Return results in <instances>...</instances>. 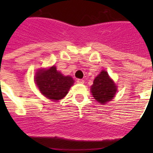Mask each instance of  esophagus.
<instances>
[{
    "mask_svg": "<svg viewBox=\"0 0 153 153\" xmlns=\"http://www.w3.org/2000/svg\"><path fill=\"white\" fill-rule=\"evenodd\" d=\"M76 83L83 84V83H84V80H83V79H76Z\"/></svg>",
    "mask_w": 153,
    "mask_h": 153,
    "instance_id": "34e87169",
    "label": "esophagus"
}]
</instances>
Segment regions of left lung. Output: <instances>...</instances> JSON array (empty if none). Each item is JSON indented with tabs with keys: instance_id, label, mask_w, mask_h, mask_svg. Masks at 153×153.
Wrapping results in <instances>:
<instances>
[{
	"instance_id": "obj_1",
	"label": "left lung",
	"mask_w": 153,
	"mask_h": 153,
	"mask_svg": "<svg viewBox=\"0 0 153 153\" xmlns=\"http://www.w3.org/2000/svg\"><path fill=\"white\" fill-rule=\"evenodd\" d=\"M90 90L92 95L97 102L106 104L109 101H111L115 97L117 86L109 77L106 70H102L93 80V84L91 86Z\"/></svg>"
}]
</instances>
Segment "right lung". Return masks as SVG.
Returning a JSON list of instances; mask_svg holds the SVG:
<instances>
[{"instance_id":"1","label":"right lung","mask_w":153,"mask_h":153,"mask_svg":"<svg viewBox=\"0 0 153 153\" xmlns=\"http://www.w3.org/2000/svg\"><path fill=\"white\" fill-rule=\"evenodd\" d=\"M35 83L40 93L53 101L60 100L68 93L74 80L70 76H63L55 66L40 69L35 75Z\"/></svg>"}]
</instances>
